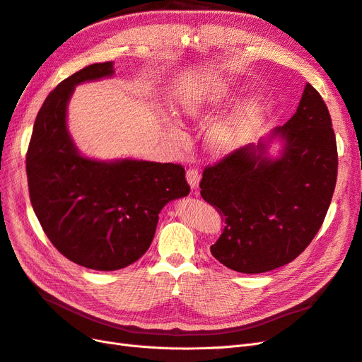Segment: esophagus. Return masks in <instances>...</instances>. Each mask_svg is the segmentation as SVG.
Returning <instances> with one entry per match:
<instances>
[{"label":"esophagus","mask_w":362,"mask_h":362,"mask_svg":"<svg viewBox=\"0 0 362 362\" xmlns=\"http://www.w3.org/2000/svg\"><path fill=\"white\" fill-rule=\"evenodd\" d=\"M185 177H187V182H189V185L192 187V190L198 189V184H199V172H198V169L190 168L187 170V173H185Z\"/></svg>","instance_id":"obj_1"}]
</instances>
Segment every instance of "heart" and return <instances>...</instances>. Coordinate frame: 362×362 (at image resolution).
I'll return each mask as SVG.
<instances>
[{
	"instance_id": "heart-1",
	"label": "heart",
	"mask_w": 362,
	"mask_h": 362,
	"mask_svg": "<svg viewBox=\"0 0 362 362\" xmlns=\"http://www.w3.org/2000/svg\"><path fill=\"white\" fill-rule=\"evenodd\" d=\"M233 90L226 84L199 86L185 95L180 105L184 116L193 120L206 119L229 100ZM262 117V105L255 98L247 100L210 128L206 145L213 154L223 156L245 145L254 136Z\"/></svg>"
}]
</instances>
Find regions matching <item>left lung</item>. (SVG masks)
Listing matches in <instances>:
<instances>
[{
  "mask_svg": "<svg viewBox=\"0 0 362 362\" xmlns=\"http://www.w3.org/2000/svg\"><path fill=\"white\" fill-rule=\"evenodd\" d=\"M278 141L279 156L268 148ZM337 141L320 93L306 83L298 110L257 145L205 168L201 196L225 216L213 257L264 273L299 257L319 231L337 182Z\"/></svg>",
  "mask_w": 362,
  "mask_h": 362,
  "instance_id": "left-lung-1",
  "label": "left lung"
}]
</instances>
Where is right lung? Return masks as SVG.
<instances>
[{
    "instance_id": "right-lung-1",
    "label": "right lung",
    "mask_w": 362,
    "mask_h": 362,
    "mask_svg": "<svg viewBox=\"0 0 362 362\" xmlns=\"http://www.w3.org/2000/svg\"><path fill=\"white\" fill-rule=\"evenodd\" d=\"M113 62L63 80L40 107L27 151L30 201L51 243L83 267L112 272L149 249L161 208L190 193L181 164L84 157L68 129L81 83L113 76Z\"/></svg>"
}]
</instances>
